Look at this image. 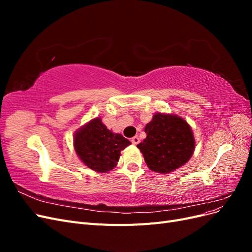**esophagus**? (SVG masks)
Instances as JSON below:
<instances>
[{
	"mask_svg": "<svg viewBox=\"0 0 252 252\" xmlns=\"http://www.w3.org/2000/svg\"><path fill=\"white\" fill-rule=\"evenodd\" d=\"M131 143L133 144V145H138L139 143H140V138L138 135H135V136H133V138L131 139Z\"/></svg>",
	"mask_w": 252,
	"mask_h": 252,
	"instance_id": "obj_1",
	"label": "esophagus"
}]
</instances>
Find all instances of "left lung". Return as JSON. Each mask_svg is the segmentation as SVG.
I'll use <instances>...</instances> for the list:
<instances>
[{"instance_id": "1", "label": "left lung", "mask_w": 252, "mask_h": 252, "mask_svg": "<svg viewBox=\"0 0 252 252\" xmlns=\"http://www.w3.org/2000/svg\"><path fill=\"white\" fill-rule=\"evenodd\" d=\"M145 132L146 139L136 146L152 171L172 172L193 155L195 142L191 127L179 116L156 113L145 127Z\"/></svg>"}]
</instances>
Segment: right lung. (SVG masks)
Segmentation results:
<instances>
[{"label":"right lung","instance_id":"right-lung-1","mask_svg":"<svg viewBox=\"0 0 252 252\" xmlns=\"http://www.w3.org/2000/svg\"><path fill=\"white\" fill-rule=\"evenodd\" d=\"M131 143L120 133L107 129L100 118L88 122L75 132L73 145L81 161L96 172H107L117 166L124 150Z\"/></svg>","mask_w":252,"mask_h":252}]
</instances>
